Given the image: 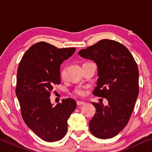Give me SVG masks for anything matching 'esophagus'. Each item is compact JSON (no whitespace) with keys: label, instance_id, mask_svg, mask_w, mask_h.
<instances>
[{"label":"esophagus","instance_id":"1","mask_svg":"<svg viewBox=\"0 0 152 152\" xmlns=\"http://www.w3.org/2000/svg\"><path fill=\"white\" fill-rule=\"evenodd\" d=\"M85 104V102H83V101H77V105H78V106H80V105H83Z\"/></svg>","mask_w":152,"mask_h":152}]
</instances>
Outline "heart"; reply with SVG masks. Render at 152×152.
Returning <instances> with one entry per match:
<instances>
[{
    "label": "heart",
    "instance_id": "b5f03b06",
    "mask_svg": "<svg viewBox=\"0 0 152 152\" xmlns=\"http://www.w3.org/2000/svg\"><path fill=\"white\" fill-rule=\"evenodd\" d=\"M64 76V71H61V78H63ZM85 88H84V87H82V86H78L77 87L75 90V92L76 94H78V95H80V96H82V95H84L85 94Z\"/></svg>",
    "mask_w": 152,
    "mask_h": 152
}]
</instances>
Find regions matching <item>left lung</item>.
Here are the masks:
<instances>
[{
  "mask_svg": "<svg viewBox=\"0 0 152 152\" xmlns=\"http://www.w3.org/2000/svg\"><path fill=\"white\" fill-rule=\"evenodd\" d=\"M78 55L96 64L99 78L93 94L109 102L107 106L92 102L96 113L90 130L96 137L112 138L127 125L138 96L137 64L125 46L109 39L80 50Z\"/></svg>",
  "mask_w": 152,
  "mask_h": 152,
  "instance_id": "1",
  "label": "left lung"
}]
</instances>
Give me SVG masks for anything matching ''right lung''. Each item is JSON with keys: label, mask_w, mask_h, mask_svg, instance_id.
Returning a JSON list of instances; mask_svg holds the SVG:
<instances>
[{"label": "right lung", "mask_w": 152, "mask_h": 152, "mask_svg": "<svg viewBox=\"0 0 152 152\" xmlns=\"http://www.w3.org/2000/svg\"><path fill=\"white\" fill-rule=\"evenodd\" d=\"M75 50L37 43L25 53L18 68L16 95L23 119L30 129L48 142L64 137L68 118L76 108L72 99H63L54 107L50 99L53 86L60 84L61 64Z\"/></svg>", "instance_id": "obj_1"}]
</instances>
